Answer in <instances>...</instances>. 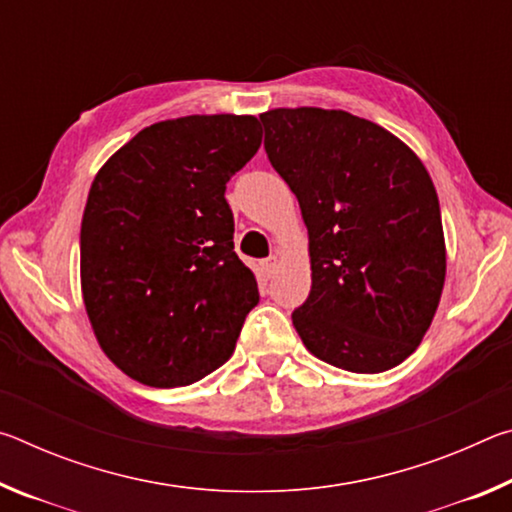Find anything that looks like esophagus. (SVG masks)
I'll use <instances>...</instances> for the list:
<instances>
[{
	"instance_id": "esophagus-1",
	"label": "esophagus",
	"mask_w": 512,
	"mask_h": 512,
	"mask_svg": "<svg viewBox=\"0 0 512 512\" xmlns=\"http://www.w3.org/2000/svg\"><path fill=\"white\" fill-rule=\"evenodd\" d=\"M262 271H264L266 277H271V275L277 271V255H271V257L264 259V262H262Z\"/></svg>"
}]
</instances>
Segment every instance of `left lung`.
I'll list each match as a JSON object with an SVG mask.
<instances>
[{"instance_id": "left-lung-1", "label": "left lung", "mask_w": 512, "mask_h": 512, "mask_svg": "<svg viewBox=\"0 0 512 512\" xmlns=\"http://www.w3.org/2000/svg\"><path fill=\"white\" fill-rule=\"evenodd\" d=\"M259 119L309 232L311 291L293 327L336 368H395L427 334L445 284L427 169L393 133L345 110L275 108Z\"/></svg>"}]
</instances>
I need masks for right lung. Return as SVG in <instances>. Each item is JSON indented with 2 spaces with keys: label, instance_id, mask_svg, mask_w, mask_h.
Listing matches in <instances>:
<instances>
[{
  "label": "right lung",
  "instance_id": "add662e5",
  "mask_svg": "<svg viewBox=\"0 0 512 512\" xmlns=\"http://www.w3.org/2000/svg\"><path fill=\"white\" fill-rule=\"evenodd\" d=\"M262 144L253 115L158 121L103 164L81 223L94 336L128 377L187 386L223 366L259 302L225 183Z\"/></svg>",
  "mask_w": 512,
  "mask_h": 512
}]
</instances>
